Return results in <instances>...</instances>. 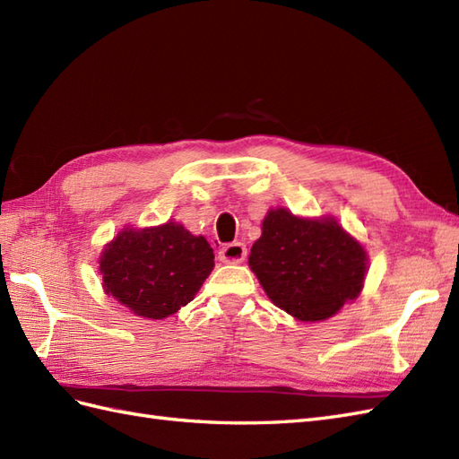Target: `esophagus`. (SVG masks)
<instances>
[{"label":"esophagus","instance_id":"esophagus-1","mask_svg":"<svg viewBox=\"0 0 459 459\" xmlns=\"http://www.w3.org/2000/svg\"><path fill=\"white\" fill-rule=\"evenodd\" d=\"M246 257V246L242 242H230L225 244L219 250V260L225 264H240Z\"/></svg>","mask_w":459,"mask_h":459}]
</instances>
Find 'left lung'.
Returning <instances> with one entry per match:
<instances>
[{
  "label": "left lung",
  "mask_w": 459,
  "mask_h": 459,
  "mask_svg": "<svg viewBox=\"0 0 459 459\" xmlns=\"http://www.w3.org/2000/svg\"><path fill=\"white\" fill-rule=\"evenodd\" d=\"M248 264L275 307L300 322H318L359 297L367 252L333 219L272 209Z\"/></svg>",
  "instance_id": "obj_1"
}]
</instances>
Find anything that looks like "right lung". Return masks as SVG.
<instances>
[{
	"instance_id": "1",
	"label": "right lung",
	"mask_w": 459,
	"mask_h": 459,
	"mask_svg": "<svg viewBox=\"0 0 459 459\" xmlns=\"http://www.w3.org/2000/svg\"><path fill=\"white\" fill-rule=\"evenodd\" d=\"M213 248L182 225L126 229L100 255L107 295L143 318L162 320L194 300L215 265Z\"/></svg>"
}]
</instances>
